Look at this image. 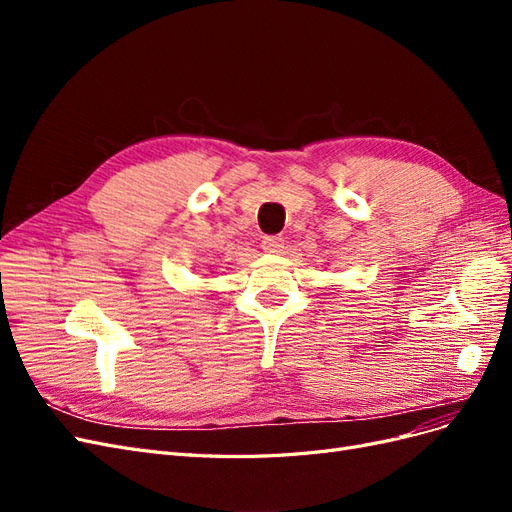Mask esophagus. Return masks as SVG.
Segmentation results:
<instances>
[{
  "mask_svg": "<svg viewBox=\"0 0 512 512\" xmlns=\"http://www.w3.org/2000/svg\"><path fill=\"white\" fill-rule=\"evenodd\" d=\"M282 247H284V239L282 237H265V239H262V250L269 252V254L282 252Z\"/></svg>",
  "mask_w": 512,
  "mask_h": 512,
  "instance_id": "esophagus-1",
  "label": "esophagus"
}]
</instances>
